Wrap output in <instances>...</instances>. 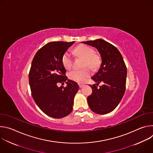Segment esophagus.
Returning a JSON list of instances; mask_svg holds the SVG:
<instances>
[{"label":"esophagus","mask_w":153,"mask_h":153,"mask_svg":"<svg viewBox=\"0 0 153 153\" xmlns=\"http://www.w3.org/2000/svg\"><path fill=\"white\" fill-rule=\"evenodd\" d=\"M79 87H80V88H83V87L85 86L84 85H82V84H79Z\"/></svg>","instance_id":"1"}]
</instances>
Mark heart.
Wrapping results in <instances>:
<instances>
[{"label": "heart", "instance_id": "b5f03b06", "mask_svg": "<svg viewBox=\"0 0 153 153\" xmlns=\"http://www.w3.org/2000/svg\"><path fill=\"white\" fill-rule=\"evenodd\" d=\"M74 53L77 56L85 59L84 67H88L91 68H95L99 65L100 60L99 57L94 54V50L88 46L85 45H79L74 49ZM62 63L65 68H70L73 63V58L71 54L68 52H65L62 57ZM90 74L91 72L88 68L82 70L74 69L68 72V76L70 80L81 83L83 82L88 78L90 76Z\"/></svg>", "mask_w": 153, "mask_h": 153}]
</instances>
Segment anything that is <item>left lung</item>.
I'll return each instance as SVG.
<instances>
[{
    "mask_svg": "<svg viewBox=\"0 0 153 153\" xmlns=\"http://www.w3.org/2000/svg\"><path fill=\"white\" fill-rule=\"evenodd\" d=\"M82 43L95 47L102 58L99 71L91 77L97 83L90 85L93 92L87 97L88 105L97 114H108L117 106L124 95L127 75L125 63L117 48L103 39ZM100 82L103 85L98 88Z\"/></svg>",
    "mask_w": 153,
    "mask_h": 153,
    "instance_id": "1",
    "label": "left lung"
}]
</instances>
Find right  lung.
Instances as JSON below:
<instances>
[{
  "label": "right lung",
  "mask_w": 153,
  "mask_h": 153,
  "mask_svg": "<svg viewBox=\"0 0 153 153\" xmlns=\"http://www.w3.org/2000/svg\"><path fill=\"white\" fill-rule=\"evenodd\" d=\"M74 42H51L37 51L32 61L29 83L32 97L40 110L50 117L60 119L69 115L78 84L65 76L62 57ZM67 86L58 87V82Z\"/></svg>",
  "instance_id": "obj_1"
}]
</instances>
